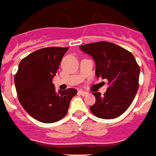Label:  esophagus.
Listing matches in <instances>:
<instances>
[{"mask_svg":"<svg viewBox=\"0 0 156 156\" xmlns=\"http://www.w3.org/2000/svg\"><path fill=\"white\" fill-rule=\"evenodd\" d=\"M78 93H79V94H80V95H82V96H85L88 94L87 92H85V91L84 90H81L78 91Z\"/></svg>","mask_w":156,"mask_h":156,"instance_id":"1","label":"esophagus"}]
</instances>
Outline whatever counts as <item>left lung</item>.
<instances>
[{
  "label": "left lung",
  "instance_id": "obj_1",
  "mask_svg": "<svg viewBox=\"0 0 156 156\" xmlns=\"http://www.w3.org/2000/svg\"><path fill=\"white\" fill-rule=\"evenodd\" d=\"M96 63L97 77L108 80L104 95L93 92L95 104L90 107L97 118L113 119L122 115L132 105L139 87L140 66L134 56L115 43L100 41L80 47Z\"/></svg>",
  "mask_w": 156,
  "mask_h": 156
}]
</instances>
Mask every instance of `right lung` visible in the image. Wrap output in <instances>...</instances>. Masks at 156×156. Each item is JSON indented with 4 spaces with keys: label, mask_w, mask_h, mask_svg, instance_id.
<instances>
[{
    "label": "right lung",
    "mask_w": 156,
    "mask_h": 156,
    "mask_svg": "<svg viewBox=\"0 0 156 156\" xmlns=\"http://www.w3.org/2000/svg\"><path fill=\"white\" fill-rule=\"evenodd\" d=\"M69 48L49 47L38 49L23 58L15 75L19 101L36 120L51 123L67 113L76 89L56 91L52 79Z\"/></svg>",
    "instance_id": "add662e5"
}]
</instances>
